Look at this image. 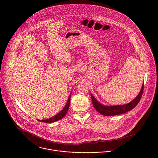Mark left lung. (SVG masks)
Listing matches in <instances>:
<instances>
[{
  "instance_id": "obj_1",
  "label": "left lung",
  "mask_w": 158,
  "mask_h": 158,
  "mask_svg": "<svg viewBox=\"0 0 158 158\" xmlns=\"http://www.w3.org/2000/svg\"><path fill=\"white\" fill-rule=\"evenodd\" d=\"M143 83L142 84L140 91L139 94L136 96L135 98L133 99L131 102L122 105H113V106H106L100 103L93 95L90 94L91 98L92 101V104L94 108L97 110V112L102 114L105 116L109 115H119L123 113H127L131 110H133L135 106L139 102L141 97L142 95L143 90Z\"/></svg>"
}]
</instances>
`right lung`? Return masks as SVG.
Returning a JSON list of instances; mask_svg holds the SVG:
<instances>
[{
  "mask_svg": "<svg viewBox=\"0 0 158 158\" xmlns=\"http://www.w3.org/2000/svg\"><path fill=\"white\" fill-rule=\"evenodd\" d=\"M70 97H71V93L69 95V97L68 98L67 103L65 105V106L64 107V108L60 112L58 113L56 115H55V116H53V117H51L50 118L48 119H45V120H38L39 121H41L42 122H44V123H52L56 121H58L60 119H61L62 118H63L65 115L66 114V113L68 112L69 108V105H70Z\"/></svg>",
  "mask_w": 158,
  "mask_h": 158,
  "instance_id": "right-lung-1",
  "label": "right lung"
}]
</instances>
